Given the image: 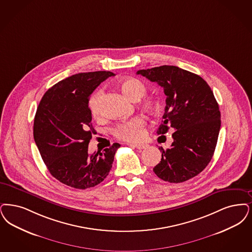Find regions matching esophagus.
I'll list each match as a JSON object with an SVG mask.
<instances>
[{
	"mask_svg": "<svg viewBox=\"0 0 252 252\" xmlns=\"http://www.w3.org/2000/svg\"><path fill=\"white\" fill-rule=\"evenodd\" d=\"M134 147H136L139 150H142V149H146L149 145L147 143H136V144H132Z\"/></svg>",
	"mask_w": 252,
	"mask_h": 252,
	"instance_id": "34e87169",
	"label": "esophagus"
}]
</instances>
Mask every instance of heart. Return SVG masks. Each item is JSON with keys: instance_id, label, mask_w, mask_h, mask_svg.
<instances>
[{"instance_id": "1", "label": "heart", "mask_w": 252, "mask_h": 252, "mask_svg": "<svg viewBox=\"0 0 252 252\" xmlns=\"http://www.w3.org/2000/svg\"><path fill=\"white\" fill-rule=\"evenodd\" d=\"M122 90L130 98L131 100L137 101L141 99V97L146 94V86L141 81L127 78L122 81ZM104 96V91L98 90L90 99L89 107H90L92 116L94 119H99L102 116V102ZM157 101L153 97H146L143 103V109L147 111H153L157 108ZM145 122L140 117L134 118L130 121L123 122L117 125L113 129L112 133L115 137L124 140V141L136 142L140 141L145 136Z\"/></svg>"}]
</instances>
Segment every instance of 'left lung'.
Masks as SVG:
<instances>
[{
	"instance_id": "left-lung-1",
	"label": "left lung",
	"mask_w": 252,
	"mask_h": 252,
	"mask_svg": "<svg viewBox=\"0 0 252 252\" xmlns=\"http://www.w3.org/2000/svg\"><path fill=\"white\" fill-rule=\"evenodd\" d=\"M161 86L166 94L163 121L158 134L171 127L173 142L162 152L153 170L164 181H188L203 171L216 149L220 129V111L210 86L200 76L174 65L137 71Z\"/></svg>"
}]
</instances>
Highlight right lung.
Masks as SVG:
<instances>
[{
    "label": "right lung",
    "mask_w": 252,
    "mask_h": 252,
    "mask_svg": "<svg viewBox=\"0 0 252 252\" xmlns=\"http://www.w3.org/2000/svg\"><path fill=\"white\" fill-rule=\"evenodd\" d=\"M110 71L72 75L57 82L43 95L33 122V139L51 175L78 189L103 181L112 167L120 144L88 153L93 134L91 94L109 77Z\"/></svg>",
    "instance_id": "obj_1"
}]
</instances>
